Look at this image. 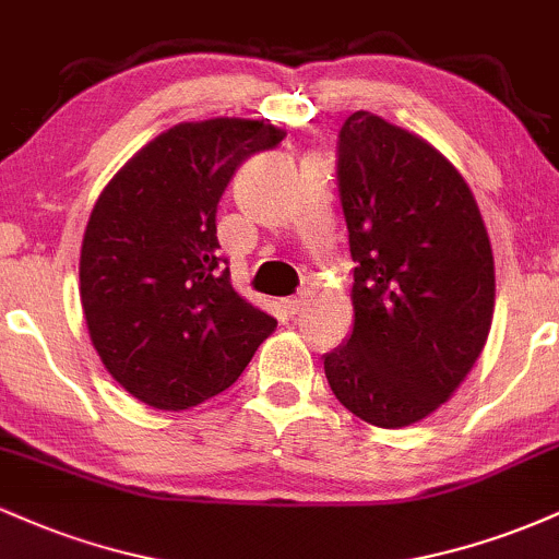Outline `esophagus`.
Here are the masks:
<instances>
[{
    "instance_id": "34e87169",
    "label": "esophagus",
    "mask_w": 559,
    "mask_h": 559,
    "mask_svg": "<svg viewBox=\"0 0 559 559\" xmlns=\"http://www.w3.org/2000/svg\"><path fill=\"white\" fill-rule=\"evenodd\" d=\"M301 307H305V297H288L284 299V310L288 316H299Z\"/></svg>"
}]
</instances>
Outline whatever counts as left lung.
Here are the masks:
<instances>
[{
	"mask_svg": "<svg viewBox=\"0 0 559 559\" xmlns=\"http://www.w3.org/2000/svg\"><path fill=\"white\" fill-rule=\"evenodd\" d=\"M338 197L357 262L355 325L325 355V378L370 426H413L460 389L489 338V234L460 170L368 110L338 133Z\"/></svg>",
	"mask_w": 559,
	"mask_h": 559,
	"instance_id": "1",
	"label": "left lung"
}]
</instances>
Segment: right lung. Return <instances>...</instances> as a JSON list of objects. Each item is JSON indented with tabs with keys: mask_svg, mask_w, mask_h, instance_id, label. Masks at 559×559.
I'll return each mask as SVG.
<instances>
[{
	"mask_svg": "<svg viewBox=\"0 0 559 559\" xmlns=\"http://www.w3.org/2000/svg\"><path fill=\"white\" fill-rule=\"evenodd\" d=\"M286 136L265 120L178 123L102 189L81 243V307L115 381L155 409L226 391L275 318L230 286L215 213L236 168Z\"/></svg>",
	"mask_w": 559,
	"mask_h": 559,
	"instance_id": "add662e5",
	"label": "right lung"
}]
</instances>
